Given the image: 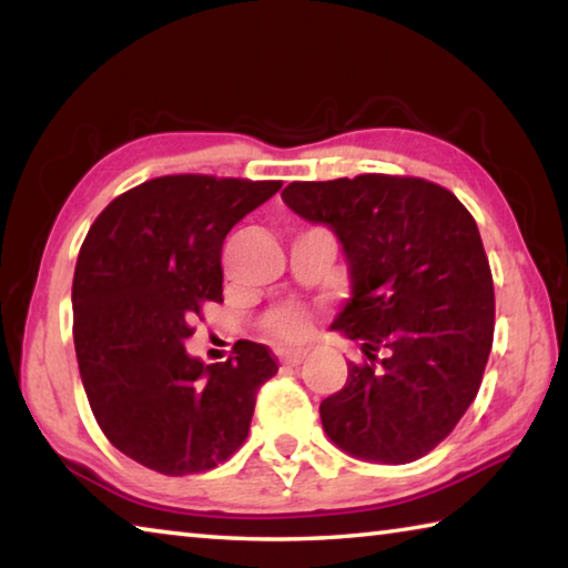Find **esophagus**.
Wrapping results in <instances>:
<instances>
[{
    "label": "esophagus",
    "mask_w": 568,
    "mask_h": 568,
    "mask_svg": "<svg viewBox=\"0 0 568 568\" xmlns=\"http://www.w3.org/2000/svg\"><path fill=\"white\" fill-rule=\"evenodd\" d=\"M305 355H307V351H305V348H297V351H283V353H281V361H283L285 365H301Z\"/></svg>",
    "instance_id": "esophagus-1"
}]
</instances>
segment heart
Segmentation results:
<instances>
[{
  "instance_id": "1",
  "label": "heart",
  "mask_w": 568,
  "mask_h": 568,
  "mask_svg": "<svg viewBox=\"0 0 568 568\" xmlns=\"http://www.w3.org/2000/svg\"><path fill=\"white\" fill-rule=\"evenodd\" d=\"M313 331V313L303 305H283L267 318V333L277 343L293 345L305 341Z\"/></svg>"
}]
</instances>
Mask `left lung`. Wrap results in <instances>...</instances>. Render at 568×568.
<instances>
[{"mask_svg":"<svg viewBox=\"0 0 568 568\" xmlns=\"http://www.w3.org/2000/svg\"><path fill=\"white\" fill-rule=\"evenodd\" d=\"M285 205L338 235L351 297L333 328L363 363L321 403L345 454L410 464L444 440L474 403L494 343V277L474 215L423 178L291 182Z\"/></svg>","mask_w":568,"mask_h":568,"instance_id":"1","label":"left lung"}]
</instances>
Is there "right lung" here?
<instances>
[{
    "instance_id": "1",
    "label": "right lung",
    "mask_w": 568,
    "mask_h": 568,
    "mask_svg": "<svg viewBox=\"0 0 568 568\" xmlns=\"http://www.w3.org/2000/svg\"><path fill=\"white\" fill-rule=\"evenodd\" d=\"M281 180L165 175L122 192L94 220L72 281L74 351L110 444L165 476L223 464L245 444L255 396L277 373L263 343L225 363L190 358L207 303H223L225 235Z\"/></svg>"
}]
</instances>
